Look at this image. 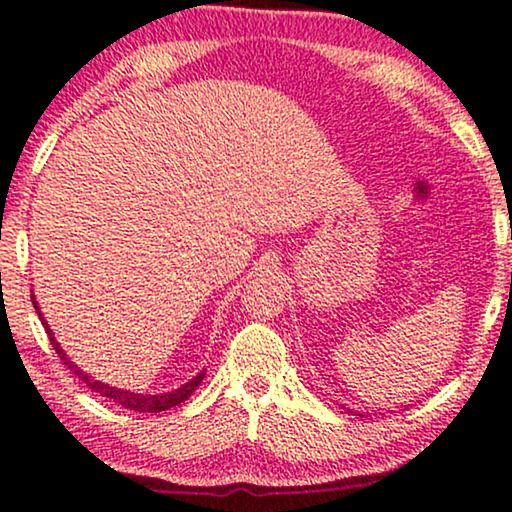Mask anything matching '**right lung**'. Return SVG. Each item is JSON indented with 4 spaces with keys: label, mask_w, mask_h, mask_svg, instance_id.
<instances>
[{
    "label": "right lung",
    "mask_w": 512,
    "mask_h": 512,
    "mask_svg": "<svg viewBox=\"0 0 512 512\" xmlns=\"http://www.w3.org/2000/svg\"><path fill=\"white\" fill-rule=\"evenodd\" d=\"M33 306H35L37 315H40L44 330H47V334H49V342H52L54 351L59 353V358L63 361V365H68V370H71L73 375H78V380L85 382V387H90V389L94 391V394L104 396V399L118 403V406H123V408H128V410H137V413H161V410H168V408H173V406H180L182 401H187L189 396H192V391L197 389L199 384H201V380H204V377H206V370H201L199 375L192 377V380H189L187 384H182V387L173 389V391H166V394H137V391L109 387V384L94 380L92 375H87V372H82V370L78 368V365H75V363L71 361V358H68L66 353H63L59 342H56V339H54V332L49 330L47 320L42 318L40 306H37L35 296H33Z\"/></svg>",
    "instance_id": "obj_1"
}]
</instances>
